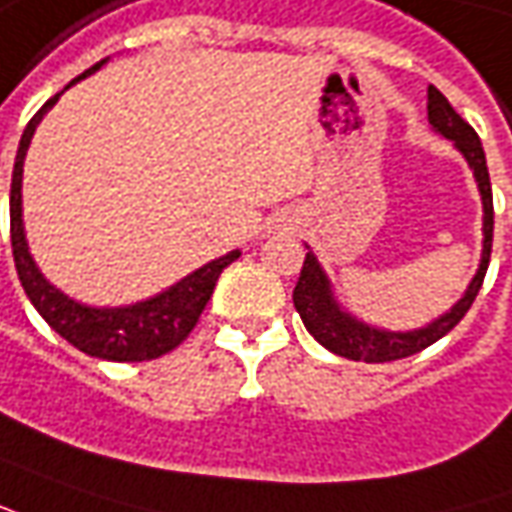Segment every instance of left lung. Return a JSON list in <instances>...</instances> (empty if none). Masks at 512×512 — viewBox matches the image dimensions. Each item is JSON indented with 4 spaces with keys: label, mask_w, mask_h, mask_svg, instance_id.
<instances>
[{
    "label": "left lung",
    "mask_w": 512,
    "mask_h": 512,
    "mask_svg": "<svg viewBox=\"0 0 512 512\" xmlns=\"http://www.w3.org/2000/svg\"><path fill=\"white\" fill-rule=\"evenodd\" d=\"M429 125L440 137L451 139L454 148L462 154V159L468 162V168L474 170L476 187H479V196H482V257H479V269L471 277L465 294L448 308L446 314L431 319L429 325H423V328L387 330L367 325L364 319L350 314L342 302L336 300L333 283L322 269V263L316 260L311 246H305L308 255H305V263H302L300 280L294 285V308H297L305 330L325 350L336 353V356L350 358V361H367V364L415 356L437 339H443L448 330L460 325V319L468 314V308L474 305L476 294L482 288V280H485V271H488L490 263V243H493V193H490L485 151H482V142L476 137L474 128L451 109V103L443 97V92L434 89V86H429Z\"/></svg>",
    "instance_id": "obj_1"
}]
</instances>
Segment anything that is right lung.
<instances>
[{
    "mask_svg": "<svg viewBox=\"0 0 512 512\" xmlns=\"http://www.w3.org/2000/svg\"><path fill=\"white\" fill-rule=\"evenodd\" d=\"M106 61L109 58H103L100 64L86 69L69 86L89 78ZM69 86H64V92ZM64 92L50 97L36 111V117L27 123L22 139H19L16 165H13V182H10V243H13L16 271H19L24 294L30 297L33 308L72 347H78L86 356L106 358V361H151V358L170 353L173 347H179L187 339V333L196 328L204 305L210 302L212 288L218 283L221 271L227 269L232 260H238L241 252L232 249L224 257H215L210 263H204L201 269L190 271L179 283H173L165 291L154 294V297L131 302V305H117V308L83 305L75 297L64 294L61 288H55L41 274L36 260L30 255V246H27L22 218V173L24 156H27V148L33 142L38 123L44 120V114L58 103V97L64 95Z\"/></svg>",
    "mask_w": 512,
    "mask_h": 512,
    "instance_id": "add662e5",
    "label": "right lung"
}]
</instances>
